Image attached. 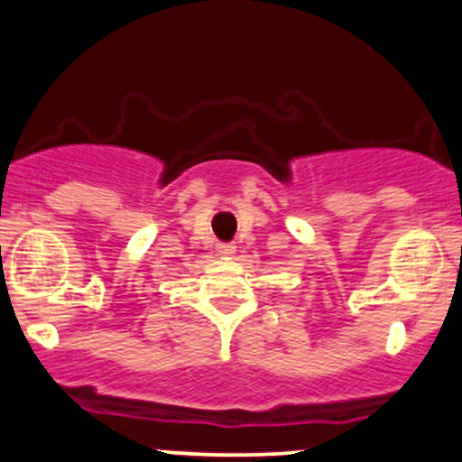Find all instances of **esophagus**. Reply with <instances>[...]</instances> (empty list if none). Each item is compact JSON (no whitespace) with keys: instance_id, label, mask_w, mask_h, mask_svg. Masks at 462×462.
<instances>
[{"instance_id":"esophagus-1","label":"esophagus","mask_w":462,"mask_h":462,"mask_svg":"<svg viewBox=\"0 0 462 462\" xmlns=\"http://www.w3.org/2000/svg\"><path fill=\"white\" fill-rule=\"evenodd\" d=\"M217 253L221 254V257H230V254H235V245H232V244H218Z\"/></svg>"}]
</instances>
